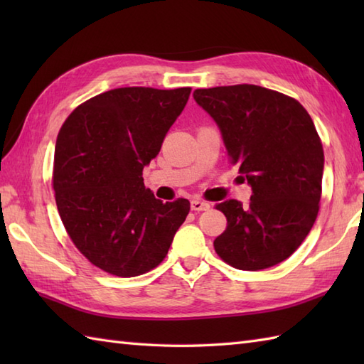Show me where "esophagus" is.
<instances>
[{"instance_id":"34e87169","label":"esophagus","mask_w":364,"mask_h":364,"mask_svg":"<svg viewBox=\"0 0 364 364\" xmlns=\"http://www.w3.org/2000/svg\"><path fill=\"white\" fill-rule=\"evenodd\" d=\"M210 203L205 202V200H200V198H194L191 202V210L192 211H208L210 210Z\"/></svg>"}]
</instances>
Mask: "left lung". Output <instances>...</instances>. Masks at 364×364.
<instances>
[{
    "label": "left lung",
    "mask_w": 364,
    "mask_h": 364,
    "mask_svg": "<svg viewBox=\"0 0 364 364\" xmlns=\"http://www.w3.org/2000/svg\"><path fill=\"white\" fill-rule=\"evenodd\" d=\"M194 98L252 186L247 206L215 205L227 228L214 250L236 269L272 267L299 249L319 213L323 149L310 114L296 98L255 84L197 89Z\"/></svg>",
    "instance_id": "1"
}]
</instances>
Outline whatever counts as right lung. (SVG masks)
I'll return each mask as SVG.
<instances>
[{"mask_svg":"<svg viewBox=\"0 0 364 364\" xmlns=\"http://www.w3.org/2000/svg\"><path fill=\"white\" fill-rule=\"evenodd\" d=\"M191 87H120L81 103L56 139L53 189L67 235L105 272L137 277L159 266L186 220V198L162 203L142 170L186 106Z\"/></svg>","mask_w":364,"mask_h":364,"instance_id":"add662e5","label":"right lung"}]
</instances>
